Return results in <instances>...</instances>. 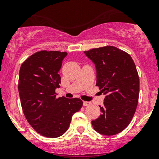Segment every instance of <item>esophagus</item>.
<instances>
[{"instance_id":"obj_1","label":"esophagus","mask_w":159,"mask_h":159,"mask_svg":"<svg viewBox=\"0 0 159 159\" xmlns=\"http://www.w3.org/2000/svg\"><path fill=\"white\" fill-rule=\"evenodd\" d=\"M83 105H84V106H89V105H91V102H83Z\"/></svg>"}]
</instances>
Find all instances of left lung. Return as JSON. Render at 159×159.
<instances>
[{
	"label": "left lung",
	"instance_id": "1",
	"mask_svg": "<svg viewBox=\"0 0 159 159\" xmlns=\"http://www.w3.org/2000/svg\"><path fill=\"white\" fill-rule=\"evenodd\" d=\"M84 54L97 70L96 86L104 94L102 114L91 121L93 128L105 135H115L131 122L139 103V77L129 54L114 46L93 48Z\"/></svg>",
	"mask_w": 159,
	"mask_h": 159
}]
</instances>
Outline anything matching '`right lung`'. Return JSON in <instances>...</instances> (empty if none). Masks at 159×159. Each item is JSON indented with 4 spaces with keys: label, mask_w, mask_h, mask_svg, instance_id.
Wrapping results in <instances>:
<instances>
[{
    "label": "right lung",
    "mask_w": 159,
    "mask_h": 159,
    "mask_svg": "<svg viewBox=\"0 0 159 159\" xmlns=\"http://www.w3.org/2000/svg\"><path fill=\"white\" fill-rule=\"evenodd\" d=\"M67 52L40 51L22 63L18 91L24 115L32 128L44 137H59L66 132L72 115L80 111V98H57L60 87L58 74Z\"/></svg>",
    "instance_id": "add662e5"
}]
</instances>
